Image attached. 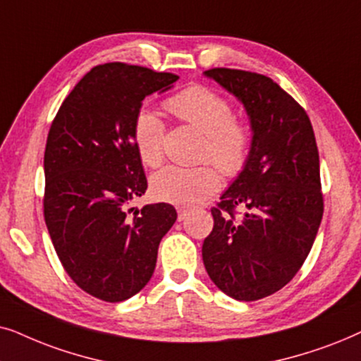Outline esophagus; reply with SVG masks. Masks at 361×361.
<instances>
[{
    "label": "esophagus",
    "instance_id": "obj_1",
    "mask_svg": "<svg viewBox=\"0 0 361 361\" xmlns=\"http://www.w3.org/2000/svg\"><path fill=\"white\" fill-rule=\"evenodd\" d=\"M190 216V211L188 209H183V208H178V221H183Z\"/></svg>",
    "mask_w": 361,
    "mask_h": 361
}]
</instances>
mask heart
Returning <instances> with one entry per match:
<instances>
[{
	"instance_id": "obj_1",
	"label": "heart",
	"mask_w": 361,
	"mask_h": 361,
	"mask_svg": "<svg viewBox=\"0 0 361 361\" xmlns=\"http://www.w3.org/2000/svg\"><path fill=\"white\" fill-rule=\"evenodd\" d=\"M165 107L178 120L203 133L201 160H211L226 176H238L249 161L252 133L241 120L233 118L229 102L204 85H191L173 95ZM165 123L150 110H140L133 123V138L142 161L158 166L165 155ZM219 173L213 165L166 166L152 178L158 200L191 208L219 188Z\"/></svg>"
}]
</instances>
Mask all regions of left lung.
<instances>
[{"label":"left lung","mask_w":361,"mask_h":361,"mask_svg":"<svg viewBox=\"0 0 361 361\" xmlns=\"http://www.w3.org/2000/svg\"><path fill=\"white\" fill-rule=\"evenodd\" d=\"M204 75L244 105L252 147L246 168L211 209L203 262L226 295L259 300L289 284L319 231L324 196L314 128L305 110L266 75L226 67ZM236 207L245 211L238 219Z\"/></svg>","instance_id":"1"}]
</instances>
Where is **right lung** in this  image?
<instances>
[{
    "label": "right lung",
    "mask_w": 361,
    "mask_h": 361,
    "mask_svg": "<svg viewBox=\"0 0 361 361\" xmlns=\"http://www.w3.org/2000/svg\"><path fill=\"white\" fill-rule=\"evenodd\" d=\"M180 77L147 67L95 66L62 102L44 152V219L59 261L87 294L122 302L157 266L161 238L176 221L168 203L145 204L147 178L133 138L143 99Z\"/></svg>",
    "instance_id": "right-lung-1"
}]
</instances>
